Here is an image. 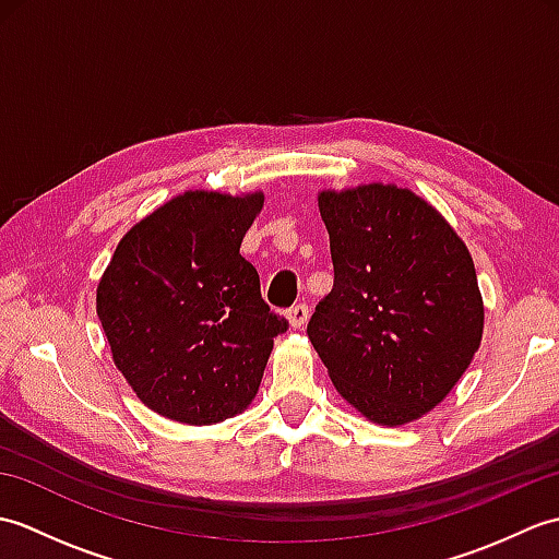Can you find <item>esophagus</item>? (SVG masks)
Returning <instances> with one entry per match:
<instances>
[{
  "label": "esophagus",
  "instance_id": "obj_1",
  "mask_svg": "<svg viewBox=\"0 0 559 559\" xmlns=\"http://www.w3.org/2000/svg\"><path fill=\"white\" fill-rule=\"evenodd\" d=\"M286 314H288L290 326L300 329L307 324V319H310V307H307L305 302H298V305H293Z\"/></svg>",
  "mask_w": 559,
  "mask_h": 559
}]
</instances>
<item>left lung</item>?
I'll return each mask as SVG.
<instances>
[{"label": "left lung", "mask_w": 559, "mask_h": 559, "mask_svg": "<svg viewBox=\"0 0 559 559\" xmlns=\"http://www.w3.org/2000/svg\"><path fill=\"white\" fill-rule=\"evenodd\" d=\"M334 288L307 324L338 394L403 425L442 401L483 336L476 269L439 213L394 185L319 194Z\"/></svg>", "instance_id": "left-lung-1"}]
</instances>
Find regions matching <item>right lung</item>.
Listing matches in <instances>:
<instances>
[{
	"label": "right lung",
	"mask_w": 559,
	"mask_h": 559,
	"mask_svg": "<svg viewBox=\"0 0 559 559\" xmlns=\"http://www.w3.org/2000/svg\"><path fill=\"white\" fill-rule=\"evenodd\" d=\"M261 194L187 192L117 245L98 317L117 370L165 418L211 425L242 413L288 319L261 298L240 254Z\"/></svg>",
	"instance_id": "1"
}]
</instances>
